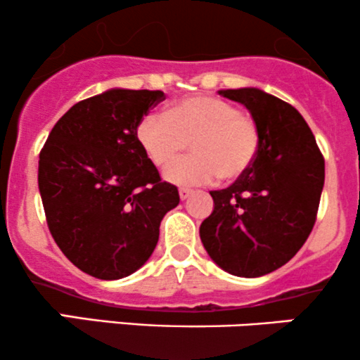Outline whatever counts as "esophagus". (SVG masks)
<instances>
[{
    "label": "esophagus",
    "instance_id": "esophagus-1",
    "mask_svg": "<svg viewBox=\"0 0 360 360\" xmlns=\"http://www.w3.org/2000/svg\"><path fill=\"white\" fill-rule=\"evenodd\" d=\"M191 194H193V191H191V189H186V188H181L179 189V198H181V200H188V198L189 196H191Z\"/></svg>",
    "mask_w": 360,
    "mask_h": 360
}]
</instances>
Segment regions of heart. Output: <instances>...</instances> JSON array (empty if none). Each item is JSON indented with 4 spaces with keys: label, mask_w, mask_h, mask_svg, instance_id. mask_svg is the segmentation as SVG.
I'll return each instance as SVG.
<instances>
[{
    "label": "heart",
    "mask_w": 360,
    "mask_h": 360,
    "mask_svg": "<svg viewBox=\"0 0 360 360\" xmlns=\"http://www.w3.org/2000/svg\"><path fill=\"white\" fill-rule=\"evenodd\" d=\"M137 140L160 169L171 166L189 143L193 154L169 167L166 177L177 186H201L245 174L259 154L260 128L233 103L196 94L172 103L166 113L146 115Z\"/></svg>",
    "instance_id": "heart-1"
}]
</instances>
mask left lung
<instances>
[{
  "instance_id": "1",
  "label": "left lung",
  "mask_w": 360,
  "mask_h": 360,
  "mask_svg": "<svg viewBox=\"0 0 360 360\" xmlns=\"http://www.w3.org/2000/svg\"><path fill=\"white\" fill-rule=\"evenodd\" d=\"M259 123L260 147L232 186L210 191L213 213L200 226L206 252L223 271L259 278L296 255L316 221L325 160L300 111L257 88L220 91Z\"/></svg>"
}]
</instances>
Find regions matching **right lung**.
<instances>
[{"instance_id": "add662e5", "label": "right lung", "mask_w": 360, "mask_h": 360, "mask_svg": "<svg viewBox=\"0 0 360 360\" xmlns=\"http://www.w3.org/2000/svg\"><path fill=\"white\" fill-rule=\"evenodd\" d=\"M162 91L110 89L62 117L40 150L39 189L62 254L98 279H122L147 262L164 214L179 205L143 154L137 127Z\"/></svg>"}]
</instances>
